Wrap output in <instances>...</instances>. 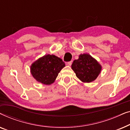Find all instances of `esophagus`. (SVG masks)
I'll return each mask as SVG.
<instances>
[{
  "instance_id": "34e87169",
  "label": "esophagus",
  "mask_w": 130,
  "mask_h": 130,
  "mask_svg": "<svg viewBox=\"0 0 130 130\" xmlns=\"http://www.w3.org/2000/svg\"><path fill=\"white\" fill-rule=\"evenodd\" d=\"M72 61H69V62H67V63H66V65L70 66L72 65Z\"/></svg>"
}]
</instances>
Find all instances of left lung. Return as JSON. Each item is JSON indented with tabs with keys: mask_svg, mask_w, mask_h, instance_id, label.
<instances>
[{
	"mask_svg": "<svg viewBox=\"0 0 130 130\" xmlns=\"http://www.w3.org/2000/svg\"><path fill=\"white\" fill-rule=\"evenodd\" d=\"M72 69L77 77L83 83H90L96 80L102 70V66L90 54L79 55V58L73 61Z\"/></svg>",
	"mask_w": 130,
	"mask_h": 130,
	"instance_id": "left-lung-1",
	"label": "left lung"
}]
</instances>
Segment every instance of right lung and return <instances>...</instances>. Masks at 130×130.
Segmentation results:
<instances>
[{"mask_svg": "<svg viewBox=\"0 0 130 130\" xmlns=\"http://www.w3.org/2000/svg\"><path fill=\"white\" fill-rule=\"evenodd\" d=\"M64 67L65 63L61 58L54 55L47 54L34 62L30 67V71L38 82L50 85L54 82Z\"/></svg>", "mask_w": 130, "mask_h": 130, "instance_id": "1", "label": "right lung"}]
</instances>
